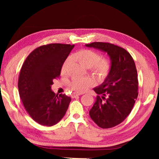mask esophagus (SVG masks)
I'll list each match as a JSON object with an SVG mask.
<instances>
[{
    "instance_id": "obj_1",
    "label": "esophagus",
    "mask_w": 159,
    "mask_h": 159,
    "mask_svg": "<svg viewBox=\"0 0 159 159\" xmlns=\"http://www.w3.org/2000/svg\"><path fill=\"white\" fill-rule=\"evenodd\" d=\"M81 95V93H76V94H74V95H72V98H77L78 96H79Z\"/></svg>"
}]
</instances>
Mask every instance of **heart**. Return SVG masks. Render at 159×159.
<instances>
[{"label": "heart", "mask_w": 159, "mask_h": 159, "mask_svg": "<svg viewBox=\"0 0 159 159\" xmlns=\"http://www.w3.org/2000/svg\"><path fill=\"white\" fill-rule=\"evenodd\" d=\"M76 61L87 68H90L93 74L99 81H103L109 76L111 71V62L106 57H100L95 51L90 49H82L74 55ZM70 60L67 58L61 66V73L65 74ZM93 84V80L89 78H76L69 83L71 90L77 93H83Z\"/></svg>", "instance_id": "1"}]
</instances>
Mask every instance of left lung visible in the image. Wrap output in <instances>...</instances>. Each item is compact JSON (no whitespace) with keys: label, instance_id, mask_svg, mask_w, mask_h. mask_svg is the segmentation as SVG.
Masks as SVG:
<instances>
[{"label":"left lung","instance_id":"left-lung-1","mask_svg":"<svg viewBox=\"0 0 159 159\" xmlns=\"http://www.w3.org/2000/svg\"><path fill=\"white\" fill-rule=\"evenodd\" d=\"M107 52L111 60L109 76L99 87L90 116L99 127L111 128L122 123L133 109L138 96V79L133 57L124 48L110 43L85 45Z\"/></svg>","mask_w":159,"mask_h":159}]
</instances>
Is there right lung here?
<instances>
[{
	"label": "right lung",
	"mask_w": 159,
	"mask_h": 159,
	"mask_svg": "<svg viewBox=\"0 0 159 159\" xmlns=\"http://www.w3.org/2000/svg\"><path fill=\"white\" fill-rule=\"evenodd\" d=\"M74 45L50 43L29 54L21 66L18 80L20 99L32 119L52 126L64 117L71 99L51 90L53 80L60 76L61 66Z\"/></svg>",
	"instance_id": "right-lung-1"
}]
</instances>
